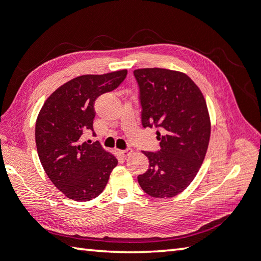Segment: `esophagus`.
Returning <instances> with one entry per match:
<instances>
[{"label":"esophagus","mask_w":261,"mask_h":261,"mask_svg":"<svg viewBox=\"0 0 261 261\" xmlns=\"http://www.w3.org/2000/svg\"><path fill=\"white\" fill-rule=\"evenodd\" d=\"M118 153H119V154H121L122 156H124V158H125V156H129V155L131 154L132 150H131V148H126V150H119Z\"/></svg>","instance_id":"esophagus-1"}]
</instances>
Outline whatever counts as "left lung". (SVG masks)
I'll list each match as a JSON object with an SVG mask.
<instances>
[{"instance_id": "left-lung-1", "label": "left lung", "mask_w": 261, "mask_h": 261, "mask_svg": "<svg viewBox=\"0 0 261 261\" xmlns=\"http://www.w3.org/2000/svg\"><path fill=\"white\" fill-rule=\"evenodd\" d=\"M144 127H159L158 153L143 152L148 171L138 182L152 197H174L192 184L208 150L212 122L205 98L187 74L166 68L134 71Z\"/></svg>"}]
</instances>
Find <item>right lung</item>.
I'll use <instances>...</instances> for the list:
<instances>
[{
	"label": "right lung",
	"mask_w": 261,
	"mask_h": 261,
	"mask_svg": "<svg viewBox=\"0 0 261 261\" xmlns=\"http://www.w3.org/2000/svg\"><path fill=\"white\" fill-rule=\"evenodd\" d=\"M126 69L106 74H85L57 88L44 102L36 121L39 160L52 184L73 201L97 197L117 166L116 156L97 142L81 143L93 130L94 103L101 94L122 84Z\"/></svg>",
	"instance_id": "add662e5"
}]
</instances>
